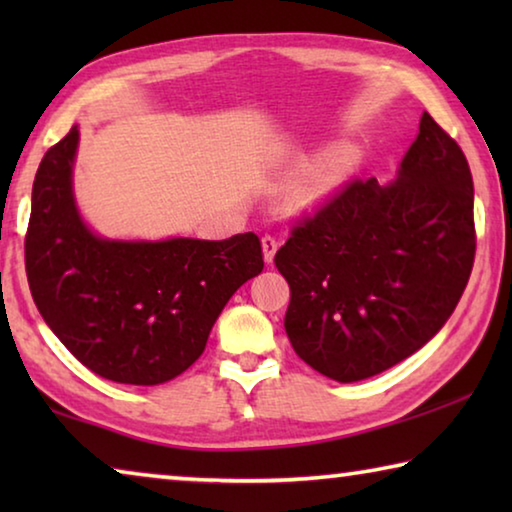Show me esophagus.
Masks as SVG:
<instances>
[{
  "label": "esophagus",
  "instance_id": "34e87169",
  "mask_svg": "<svg viewBox=\"0 0 512 512\" xmlns=\"http://www.w3.org/2000/svg\"><path fill=\"white\" fill-rule=\"evenodd\" d=\"M277 246H280V241H277L275 237H271V235L262 237V250H264V262L266 264L273 262V257L277 253Z\"/></svg>",
  "mask_w": 512,
  "mask_h": 512
}]
</instances>
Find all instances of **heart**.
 Here are the masks:
<instances>
[{
    "mask_svg": "<svg viewBox=\"0 0 512 512\" xmlns=\"http://www.w3.org/2000/svg\"><path fill=\"white\" fill-rule=\"evenodd\" d=\"M354 155L345 146H334L309 164L289 187V205L296 212H311L339 192L348 180Z\"/></svg>",
    "mask_w": 512,
    "mask_h": 512,
    "instance_id": "b5f03b06",
    "label": "heart"
}]
</instances>
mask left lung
<instances>
[{"instance_id": "left-lung-1", "label": "left lung", "mask_w": 512, "mask_h": 512, "mask_svg": "<svg viewBox=\"0 0 512 512\" xmlns=\"http://www.w3.org/2000/svg\"><path fill=\"white\" fill-rule=\"evenodd\" d=\"M474 250L470 164L424 112L393 183L350 180L275 253L293 350L341 384L393 368L452 316Z\"/></svg>"}]
</instances>
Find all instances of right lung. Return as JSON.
Returning a JSON list of instances; mask_svg holds the SVG:
<instances>
[{"instance_id":"add662e5","label":"right lung","mask_w":512,"mask_h":512,"mask_svg":"<svg viewBox=\"0 0 512 512\" xmlns=\"http://www.w3.org/2000/svg\"><path fill=\"white\" fill-rule=\"evenodd\" d=\"M79 126L45 153L24 262L33 302L60 343L99 377L164 384L201 357L241 284L262 273L255 232L223 241L103 239L74 201Z\"/></svg>"}]
</instances>
